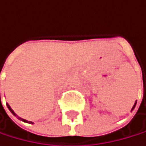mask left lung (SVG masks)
Instances as JSON below:
<instances>
[{
  "mask_svg": "<svg viewBox=\"0 0 146 146\" xmlns=\"http://www.w3.org/2000/svg\"><path fill=\"white\" fill-rule=\"evenodd\" d=\"M136 104H137V101L135 102V104H134V105H133V107H132V109H131V111H132L134 110V108H135V106H136Z\"/></svg>",
  "mask_w": 146,
  "mask_h": 146,
  "instance_id": "1",
  "label": "left lung"
}]
</instances>
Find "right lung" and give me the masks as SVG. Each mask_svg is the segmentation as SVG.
I'll list each match as a JSON object with an SVG mask.
<instances>
[{
  "label": "right lung",
  "mask_w": 146,
  "mask_h": 146,
  "mask_svg": "<svg viewBox=\"0 0 146 146\" xmlns=\"http://www.w3.org/2000/svg\"><path fill=\"white\" fill-rule=\"evenodd\" d=\"M0 100H1V96H0ZM7 106H8V108H9V110L10 111V112L14 115V116H15L18 119H20V120H21V121H23V122H25V123H34L32 121H28V120H26V119H24V118H21V117H19V116H17V114L12 110V108L10 107V105L9 104H7Z\"/></svg>",
  "instance_id": "add662e5"
}]
</instances>
